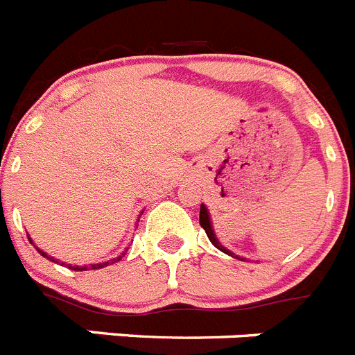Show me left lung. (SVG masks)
Segmentation results:
<instances>
[{
  "mask_svg": "<svg viewBox=\"0 0 355 355\" xmlns=\"http://www.w3.org/2000/svg\"><path fill=\"white\" fill-rule=\"evenodd\" d=\"M200 225H202V229L205 230L207 237L211 239V243L216 246V248H218V250H221V252H225V254H229V255H232V257H236L232 252L227 250V248H225V246H221V243L216 239L214 232H212V227H211V218H209V212H207V209H205V205H202V207H200Z\"/></svg>",
  "mask_w": 355,
  "mask_h": 355,
  "instance_id": "1",
  "label": "left lung"
}]
</instances>
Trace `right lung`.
Here are the masks:
<instances>
[{
    "label": "right lung",
    "instance_id": "1",
    "mask_svg": "<svg viewBox=\"0 0 355 355\" xmlns=\"http://www.w3.org/2000/svg\"><path fill=\"white\" fill-rule=\"evenodd\" d=\"M39 252H41V254L44 255V257H48V255H46L44 252H42V250H39ZM48 259H53V257H48ZM107 264H109V263H101V264H91V266H89V268H91V270H98V268H103V266H107ZM75 270H87V268H85V266H84V268H78V266H76Z\"/></svg>",
    "mask_w": 355,
    "mask_h": 355
}]
</instances>
